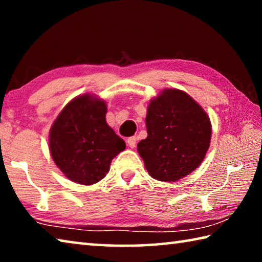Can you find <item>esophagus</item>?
<instances>
[{
	"instance_id": "obj_1",
	"label": "esophagus",
	"mask_w": 262,
	"mask_h": 262,
	"mask_svg": "<svg viewBox=\"0 0 262 262\" xmlns=\"http://www.w3.org/2000/svg\"><path fill=\"white\" fill-rule=\"evenodd\" d=\"M136 137L135 136H132V137H129V139L127 140V144H128V147L129 148H135V145H136Z\"/></svg>"
}]
</instances>
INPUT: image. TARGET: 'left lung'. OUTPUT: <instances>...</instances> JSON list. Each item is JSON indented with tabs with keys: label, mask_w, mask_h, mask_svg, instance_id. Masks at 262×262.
Listing matches in <instances>:
<instances>
[{
	"label": "left lung",
	"mask_w": 262,
	"mask_h": 262,
	"mask_svg": "<svg viewBox=\"0 0 262 262\" xmlns=\"http://www.w3.org/2000/svg\"><path fill=\"white\" fill-rule=\"evenodd\" d=\"M145 126L148 136L139 142L137 151L149 174L159 181L173 183L189 174L209 149V117L178 89H165L150 100Z\"/></svg>",
	"instance_id": "left-lung-1"
}]
</instances>
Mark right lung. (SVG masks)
I'll return each instance as SVG.
<instances>
[{"label":"right lung","instance_id":"add662e5","mask_svg":"<svg viewBox=\"0 0 262 262\" xmlns=\"http://www.w3.org/2000/svg\"><path fill=\"white\" fill-rule=\"evenodd\" d=\"M106 113L104 100L85 94L70 100L53 122L48 141L52 158L74 183H98L126 148L106 122Z\"/></svg>","mask_w":262,"mask_h":262}]
</instances>
